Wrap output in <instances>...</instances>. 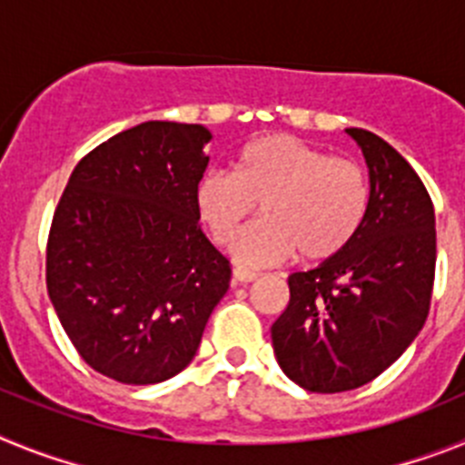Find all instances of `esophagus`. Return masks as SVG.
<instances>
[{"label": "esophagus", "mask_w": 465, "mask_h": 465, "mask_svg": "<svg viewBox=\"0 0 465 465\" xmlns=\"http://www.w3.org/2000/svg\"><path fill=\"white\" fill-rule=\"evenodd\" d=\"M258 277V272H252V270L235 268L232 270V283H249Z\"/></svg>", "instance_id": "1"}]
</instances>
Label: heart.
<instances>
[{"mask_svg":"<svg viewBox=\"0 0 465 465\" xmlns=\"http://www.w3.org/2000/svg\"><path fill=\"white\" fill-rule=\"evenodd\" d=\"M262 204L263 219L247 229L232 256L261 268L289 261H326L344 252L371 207L363 167L331 158L291 134L253 139L237 153L232 170H212L197 182L195 207L216 244H230Z\"/></svg>","mask_w":465,"mask_h":465,"instance_id":"obj_1","label":"heart"}]
</instances>
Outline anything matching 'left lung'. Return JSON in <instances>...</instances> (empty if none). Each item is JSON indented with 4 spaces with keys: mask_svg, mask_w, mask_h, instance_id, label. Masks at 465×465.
I'll use <instances>...</instances> for the list:
<instances>
[{
    "mask_svg": "<svg viewBox=\"0 0 465 465\" xmlns=\"http://www.w3.org/2000/svg\"><path fill=\"white\" fill-rule=\"evenodd\" d=\"M344 133L368 165V216L344 252L291 274L289 307L270 328L283 375L314 393L381 375L424 326L435 277V212L417 172L377 134Z\"/></svg>",
    "mask_w": 465,
    "mask_h": 465,
    "instance_id": "8db88e82",
    "label": "left lung"
}]
</instances>
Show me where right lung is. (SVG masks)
I'll list each match as a JSON object with an SVG mask.
<instances>
[{"label":"right lung","mask_w":465,"mask_h":465,"mask_svg":"<svg viewBox=\"0 0 465 465\" xmlns=\"http://www.w3.org/2000/svg\"><path fill=\"white\" fill-rule=\"evenodd\" d=\"M203 125L146 121L74 167L53 216L46 286L81 359L123 384H158L195 356L230 283L200 228Z\"/></svg>","instance_id":"obj_1"}]
</instances>
